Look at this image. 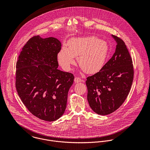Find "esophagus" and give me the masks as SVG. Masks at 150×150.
<instances>
[{
  "label": "esophagus",
  "instance_id": "34e87169",
  "mask_svg": "<svg viewBox=\"0 0 150 150\" xmlns=\"http://www.w3.org/2000/svg\"><path fill=\"white\" fill-rule=\"evenodd\" d=\"M83 80L80 79V78H79V77H76L75 78H74V82L76 83H80V82H81Z\"/></svg>",
  "mask_w": 150,
  "mask_h": 150
}]
</instances>
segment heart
<instances>
[{
  "mask_svg": "<svg viewBox=\"0 0 150 150\" xmlns=\"http://www.w3.org/2000/svg\"><path fill=\"white\" fill-rule=\"evenodd\" d=\"M109 52L108 45L96 36L73 38L58 54V63L65 70H69L77 57L79 66L86 73L99 71L105 64Z\"/></svg>",
  "mask_w": 150,
  "mask_h": 150,
  "instance_id": "heart-1",
  "label": "heart"
}]
</instances>
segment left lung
Masks as SVG:
<instances>
[{"instance_id":"left-lung-1","label":"left lung","mask_w":150,"mask_h":150,"mask_svg":"<svg viewBox=\"0 0 150 150\" xmlns=\"http://www.w3.org/2000/svg\"><path fill=\"white\" fill-rule=\"evenodd\" d=\"M117 43L111 58L96 74L86 78L87 100L98 114H110L127 99L134 75L132 58L124 42L112 35Z\"/></svg>"}]
</instances>
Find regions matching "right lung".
<instances>
[{"instance_id":"obj_1","label":"right lung","mask_w":150,"mask_h":150,"mask_svg":"<svg viewBox=\"0 0 150 150\" xmlns=\"http://www.w3.org/2000/svg\"><path fill=\"white\" fill-rule=\"evenodd\" d=\"M61 43L55 38H30L16 64V87L28 110L36 117L54 121L64 112L74 77L58 70Z\"/></svg>"}]
</instances>
